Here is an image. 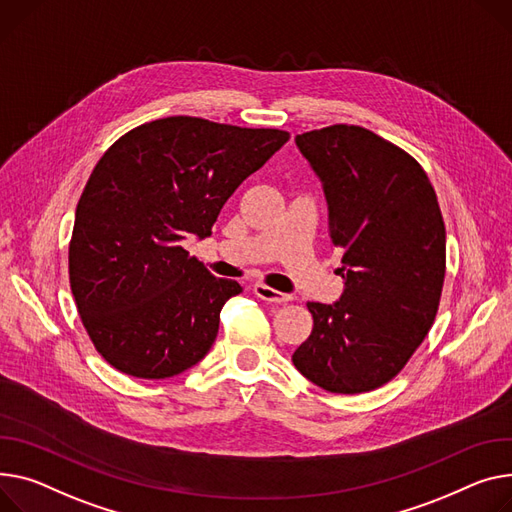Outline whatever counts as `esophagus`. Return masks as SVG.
<instances>
[{
	"mask_svg": "<svg viewBox=\"0 0 512 512\" xmlns=\"http://www.w3.org/2000/svg\"><path fill=\"white\" fill-rule=\"evenodd\" d=\"M253 292H255L257 298H261V300H265V302H274V304H280V302H288V300H290V294H284V292L269 288V286H265V284H255Z\"/></svg>",
	"mask_w": 512,
	"mask_h": 512,
	"instance_id": "obj_1",
	"label": "esophagus"
}]
</instances>
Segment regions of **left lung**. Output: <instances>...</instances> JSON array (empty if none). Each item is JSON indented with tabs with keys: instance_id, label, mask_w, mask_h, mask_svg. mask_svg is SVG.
<instances>
[{
	"instance_id": "1",
	"label": "left lung",
	"mask_w": 512,
	"mask_h": 512,
	"mask_svg": "<svg viewBox=\"0 0 512 512\" xmlns=\"http://www.w3.org/2000/svg\"><path fill=\"white\" fill-rule=\"evenodd\" d=\"M296 146L323 183L346 288L333 304H306L313 331L292 362L329 393H366L397 377L434 323L445 222L424 168L381 135L342 123Z\"/></svg>"
}]
</instances>
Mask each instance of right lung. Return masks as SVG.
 <instances>
[{
  "label": "right lung",
  "mask_w": 512,
  "mask_h": 512,
  "mask_svg": "<svg viewBox=\"0 0 512 512\" xmlns=\"http://www.w3.org/2000/svg\"><path fill=\"white\" fill-rule=\"evenodd\" d=\"M282 129L199 117L144 123L102 154L82 191L70 241V286L96 352L135 379H168L206 356L228 298L181 247L206 238L249 175L286 142Z\"/></svg>",
  "instance_id": "1"
}]
</instances>
